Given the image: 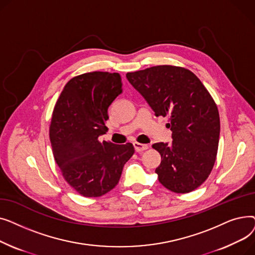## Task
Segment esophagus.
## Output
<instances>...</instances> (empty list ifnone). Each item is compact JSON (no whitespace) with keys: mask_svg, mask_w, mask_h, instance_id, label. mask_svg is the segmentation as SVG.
I'll return each instance as SVG.
<instances>
[{"mask_svg":"<svg viewBox=\"0 0 255 255\" xmlns=\"http://www.w3.org/2000/svg\"><path fill=\"white\" fill-rule=\"evenodd\" d=\"M133 145H134V149L136 152H141L144 151L146 149H149V145L148 144H144V143H139V142H133Z\"/></svg>","mask_w":255,"mask_h":255,"instance_id":"esophagus-1","label":"esophagus"}]
</instances>
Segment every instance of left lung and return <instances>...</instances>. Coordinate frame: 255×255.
I'll return each instance as SVG.
<instances>
[{
    "mask_svg": "<svg viewBox=\"0 0 255 255\" xmlns=\"http://www.w3.org/2000/svg\"><path fill=\"white\" fill-rule=\"evenodd\" d=\"M156 117H168L172 141L152 146L161 155L156 168L159 182L176 193H188L202 185L215 163L220 119L217 105L199 78L183 67L160 65L129 72Z\"/></svg>",
    "mask_w": 255,
    "mask_h": 255,
    "instance_id": "8db88e82",
    "label": "left lung"
}]
</instances>
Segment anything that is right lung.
<instances>
[{"label":"right lung","mask_w":255,"mask_h":255,"mask_svg":"<svg viewBox=\"0 0 255 255\" xmlns=\"http://www.w3.org/2000/svg\"><path fill=\"white\" fill-rule=\"evenodd\" d=\"M121 93L119 73H84L66 84L53 109L49 127L53 157L66 182L85 197L114 189L134 153L130 142L99 140L109 131V106Z\"/></svg>","instance_id":"obj_1"}]
</instances>
